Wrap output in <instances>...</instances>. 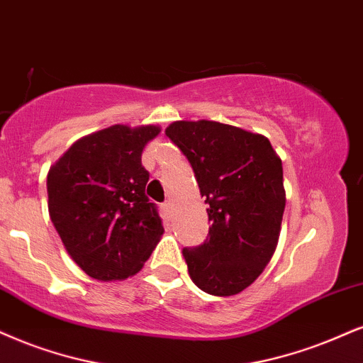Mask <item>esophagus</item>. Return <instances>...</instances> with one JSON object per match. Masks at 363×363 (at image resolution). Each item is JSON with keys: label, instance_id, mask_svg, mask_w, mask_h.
Segmentation results:
<instances>
[{"label": "esophagus", "instance_id": "1", "mask_svg": "<svg viewBox=\"0 0 363 363\" xmlns=\"http://www.w3.org/2000/svg\"><path fill=\"white\" fill-rule=\"evenodd\" d=\"M163 212L167 213V216H172V212H173V205H172V202H164V203H163Z\"/></svg>", "mask_w": 363, "mask_h": 363}]
</instances>
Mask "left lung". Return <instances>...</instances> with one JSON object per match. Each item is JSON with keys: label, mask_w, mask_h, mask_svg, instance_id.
I'll return each instance as SVG.
<instances>
[{"label": "left lung", "mask_w": 363, "mask_h": 363, "mask_svg": "<svg viewBox=\"0 0 363 363\" xmlns=\"http://www.w3.org/2000/svg\"><path fill=\"white\" fill-rule=\"evenodd\" d=\"M164 134L194 168L208 237L183 249L191 281L213 296L240 293L274 254L283 222V163L262 134L217 121H174Z\"/></svg>", "instance_id": "8db88e82"}]
</instances>
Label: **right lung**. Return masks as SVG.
<instances>
[{
    "instance_id": "1",
    "label": "right lung",
    "mask_w": 363,
    "mask_h": 363,
    "mask_svg": "<svg viewBox=\"0 0 363 363\" xmlns=\"http://www.w3.org/2000/svg\"><path fill=\"white\" fill-rule=\"evenodd\" d=\"M153 124L102 129L75 141L47 174L48 212L67 252L97 281L134 276L151 256L163 225L145 190V146Z\"/></svg>"
}]
</instances>
